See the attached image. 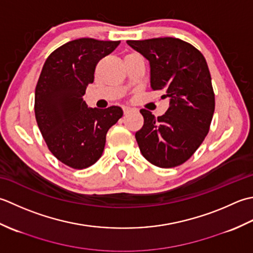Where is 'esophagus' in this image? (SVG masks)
I'll return each instance as SVG.
<instances>
[{"label":"esophagus","mask_w":253,"mask_h":253,"mask_svg":"<svg viewBox=\"0 0 253 253\" xmlns=\"http://www.w3.org/2000/svg\"><path fill=\"white\" fill-rule=\"evenodd\" d=\"M131 110H133L131 107H123V112H125V113H127L128 111H131Z\"/></svg>","instance_id":"obj_1"}]
</instances>
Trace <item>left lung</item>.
Wrapping results in <instances>:
<instances>
[{
	"instance_id": "1",
	"label": "left lung",
	"mask_w": 253,
	"mask_h": 253,
	"mask_svg": "<svg viewBox=\"0 0 253 253\" xmlns=\"http://www.w3.org/2000/svg\"><path fill=\"white\" fill-rule=\"evenodd\" d=\"M149 62L151 87L166 91L169 108L155 118L141 109L144 125L135 133L142 155L161 168L187 162L209 133L215 97L208 63L198 49L172 38L127 40Z\"/></svg>"
}]
</instances>
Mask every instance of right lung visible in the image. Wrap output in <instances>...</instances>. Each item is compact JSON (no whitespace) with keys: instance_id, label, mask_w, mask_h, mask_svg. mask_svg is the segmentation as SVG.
I'll return each mask as SVG.
<instances>
[{"instance_id":"add662e5","label":"right lung","mask_w":253,"mask_h":253,"mask_svg":"<svg viewBox=\"0 0 253 253\" xmlns=\"http://www.w3.org/2000/svg\"><path fill=\"white\" fill-rule=\"evenodd\" d=\"M119 43L92 38L69 41L48 56L40 73L36 120L50 152L72 168H87L101 157L108 130L123 116L120 107L89 108L83 98L98 61Z\"/></svg>"}]
</instances>
